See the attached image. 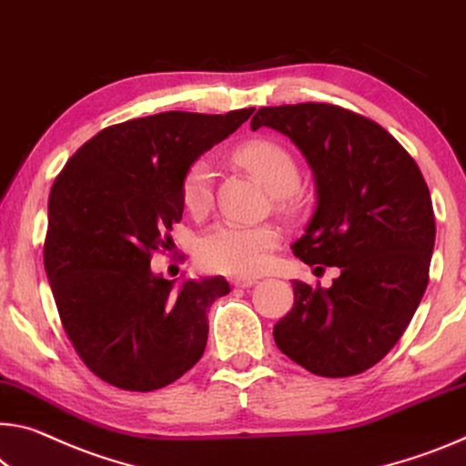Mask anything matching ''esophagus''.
I'll use <instances>...</instances> for the list:
<instances>
[{
    "label": "esophagus",
    "instance_id": "34e87169",
    "mask_svg": "<svg viewBox=\"0 0 466 466\" xmlns=\"http://www.w3.org/2000/svg\"><path fill=\"white\" fill-rule=\"evenodd\" d=\"M257 282H259V278H234L232 279V284L236 288H250V286H255Z\"/></svg>",
    "mask_w": 466,
    "mask_h": 466
}]
</instances>
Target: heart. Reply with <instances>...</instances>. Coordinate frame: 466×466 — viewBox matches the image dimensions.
<instances>
[{
	"instance_id": "b5f03b06",
	"label": "heart",
	"mask_w": 466,
	"mask_h": 466,
	"mask_svg": "<svg viewBox=\"0 0 466 466\" xmlns=\"http://www.w3.org/2000/svg\"><path fill=\"white\" fill-rule=\"evenodd\" d=\"M236 161L259 178L279 205L300 182L299 166L286 147L268 138H253L236 149ZM182 205L193 216H203L213 203V169L207 159L188 166L180 187ZM282 234L273 224H236L219 221L197 240V257L207 269L226 276H255L268 268Z\"/></svg>"
}]
</instances>
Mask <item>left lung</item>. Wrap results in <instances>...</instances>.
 Masks as SVG:
<instances>
[{
    "label": "left lung",
    "instance_id": "obj_1",
    "mask_svg": "<svg viewBox=\"0 0 466 466\" xmlns=\"http://www.w3.org/2000/svg\"><path fill=\"white\" fill-rule=\"evenodd\" d=\"M261 127L290 138L313 169L317 205L294 255L339 268L329 288L294 279V307L273 339L321 378L363 373L400 339L430 282V188L390 132L344 107H261L250 128Z\"/></svg>",
    "mask_w": 466,
    "mask_h": 466
}]
</instances>
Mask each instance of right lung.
Returning a JSON list of instances; mask_svg holds the SVG:
<instances>
[{
	"instance_id": "1",
	"label": "right lung",
	"mask_w": 466,
	"mask_h": 466,
	"mask_svg": "<svg viewBox=\"0 0 466 466\" xmlns=\"http://www.w3.org/2000/svg\"><path fill=\"white\" fill-rule=\"evenodd\" d=\"M253 112H164L116 124L56 178L43 263L64 331L103 381L151 392L203 357L207 313L230 284L188 278L176 286L151 271V253L169 245L182 219L188 166Z\"/></svg>"
}]
</instances>
